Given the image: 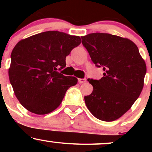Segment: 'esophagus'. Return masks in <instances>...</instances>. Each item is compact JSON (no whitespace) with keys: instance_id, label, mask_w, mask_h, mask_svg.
I'll use <instances>...</instances> for the list:
<instances>
[{"instance_id":"34e87169","label":"esophagus","mask_w":152,"mask_h":152,"mask_svg":"<svg viewBox=\"0 0 152 152\" xmlns=\"http://www.w3.org/2000/svg\"><path fill=\"white\" fill-rule=\"evenodd\" d=\"M78 83H85V82L86 81V78H78Z\"/></svg>"}]
</instances>
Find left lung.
Returning a JSON list of instances; mask_svg holds the SVG:
<instances>
[{"instance_id":"left-lung-1","label":"left lung","mask_w":152,"mask_h":152,"mask_svg":"<svg viewBox=\"0 0 152 152\" xmlns=\"http://www.w3.org/2000/svg\"><path fill=\"white\" fill-rule=\"evenodd\" d=\"M81 40L94 64L104 71L101 79H88L93 91L84 96L86 105L98 119L114 121L139 98L146 72L145 62L128 38L94 33Z\"/></svg>"}]
</instances>
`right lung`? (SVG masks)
I'll use <instances>...</instances> for the list:
<instances>
[{"label":"right lung","instance_id":"add662e5","mask_svg":"<svg viewBox=\"0 0 152 152\" xmlns=\"http://www.w3.org/2000/svg\"><path fill=\"white\" fill-rule=\"evenodd\" d=\"M81 43L79 36L46 31L23 39L12 50L8 76L16 98L28 111L46 114L61 104L66 91L77 83L61 71L66 58Z\"/></svg>","mask_w":152,"mask_h":152}]
</instances>
